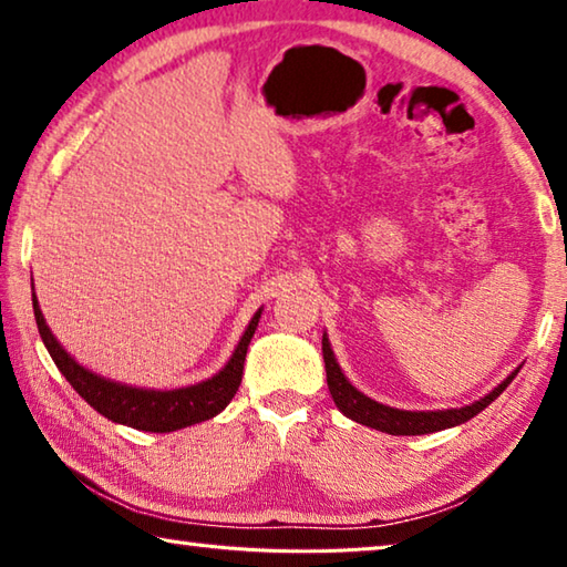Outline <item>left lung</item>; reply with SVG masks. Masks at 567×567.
Instances as JSON below:
<instances>
[{"label":"left lung","mask_w":567,"mask_h":567,"mask_svg":"<svg viewBox=\"0 0 567 567\" xmlns=\"http://www.w3.org/2000/svg\"><path fill=\"white\" fill-rule=\"evenodd\" d=\"M322 358H324V370H328V388H330L334 405H338L350 420L362 422V425L382 430V433H390V435H427V433H437V430H445V427H455V425H460V422H467L470 417H475L477 412H483L487 405H491V402L501 395V392L511 385L513 378L517 375V370H515L511 378H505L501 385L491 392V395H485L483 400L473 402V405H465L460 410L410 412V410L380 405V402L370 400L368 395H362L360 390H354L348 382V378L342 375L338 360H334L332 348L328 342V334H322Z\"/></svg>","instance_id":"left-lung-1"}]
</instances>
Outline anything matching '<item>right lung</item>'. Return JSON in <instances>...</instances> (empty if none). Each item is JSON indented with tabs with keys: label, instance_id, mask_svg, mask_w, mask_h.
Listing matches in <instances>:
<instances>
[{
	"label": "right lung",
	"instance_id": "right-lung-1",
	"mask_svg": "<svg viewBox=\"0 0 567 567\" xmlns=\"http://www.w3.org/2000/svg\"><path fill=\"white\" fill-rule=\"evenodd\" d=\"M32 305L37 328H40V338L44 342V348L50 350L54 364L60 368L66 382H70V385L80 392L100 415L112 422H122V425H130L134 430H147V433H172V430L195 425V422L215 417L217 412H223L229 405L239 382H243L247 344L252 340L255 328L262 315V310L255 312V318L249 320L243 340H239L237 350L233 352V358H229V362L215 378L199 382V385L179 390H140L104 380L100 375H94V372L84 370L82 364H76L70 354L62 350V344L54 340L50 328H47L37 297Z\"/></svg>",
	"mask_w": 567,
	"mask_h": 567
}]
</instances>
